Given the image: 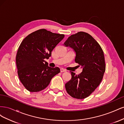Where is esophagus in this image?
<instances>
[{"label":"esophagus","mask_w":124,"mask_h":124,"mask_svg":"<svg viewBox=\"0 0 124 124\" xmlns=\"http://www.w3.org/2000/svg\"><path fill=\"white\" fill-rule=\"evenodd\" d=\"M66 70L65 69H63L62 68H61V72H66Z\"/></svg>","instance_id":"34e87169"}]
</instances>
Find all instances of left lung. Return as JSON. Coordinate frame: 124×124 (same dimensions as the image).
Masks as SVG:
<instances>
[{
  "label": "left lung",
  "mask_w": 124,
  "mask_h": 124,
  "mask_svg": "<svg viewBox=\"0 0 124 124\" xmlns=\"http://www.w3.org/2000/svg\"><path fill=\"white\" fill-rule=\"evenodd\" d=\"M76 53L75 62L83 70L77 75L70 71L71 79L65 84L67 92L74 98L84 99L94 92L106 71L103 51L93 37L83 31L71 35L63 43Z\"/></svg>",
  "instance_id": "obj_1"
}]
</instances>
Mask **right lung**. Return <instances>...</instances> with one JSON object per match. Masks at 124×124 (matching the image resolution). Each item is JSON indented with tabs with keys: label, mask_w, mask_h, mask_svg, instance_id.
<instances>
[{
	"label": "right lung",
	"mask_w": 124,
	"mask_h": 124,
	"mask_svg": "<svg viewBox=\"0 0 124 124\" xmlns=\"http://www.w3.org/2000/svg\"><path fill=\"white\" fill-rule=\"evenodd\" d=\"M63 34L41 29L30 33L22 41L16 56L17 74L25 88L38 92L46 88L52 78L60 72L58 67L51 68L44 59L64 38Z\"/></svg>",
	"instance_id": "obj_1"
}]
</instances>
